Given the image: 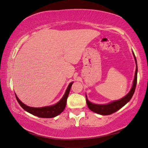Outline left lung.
I'll use <instances>...</instances> for the list:
<instances>
[{"mask_svg":"<svg viewBox=\"0 0 148 148\" xmlns=\"http://www.w3.org/2000/svg\"><path fill=\"white\" fill-rule=\"evenodd\" d=\"M133 55L134 56L135 61L136 63V72H135V76L133 82V85L132 88L127 95H126L125 97L122 98L120 100H117L115 101H113L111 103L107 104V105H97L92 103L89 101L87 99V96L86 95V103L87 105H88V107L89 109H90L91 111L93 112H95L96 113L102 114V115H109V114H111L116 111H118L121 109V108L123 107V106L127 103L131 99V98L134 95V93L135 90H136V83H137V72H138V66H137V61L136 58L134 55V53L133 52Z\"/></svg>","mask_w":148,"mask_h":148,"instance_id":"obj_1","label":"left lung"}]
</instances>
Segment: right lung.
I'll use <instances>...</instances> for the list:
<instances>
[{
	"label": "right lung",
	"instance_id": "add662e5",
	"mask_svg": "<svg viewBox=\"0 0 148 148\" xmlns=\"http://www.w3.org/2000/svg\"><path fill=\"white\" fill-rule=\"evenodd\" d=\"M73 82L70 83L68 88L66 89V91L64 93V96L62 98L58 101L57 103L55 105H52V106H49V107H40V108H35V107H28L25 104H23V103L21 102V101L18 99V97L16 95V99H17L18 103L20 105V106L22 107L25 111L29 112L32 114H34L35 116H37L38 117H41V118H53L56 116L58 115V114L61 113V112L64 111L66 105V101L68 96H69L70 88L72 85Z\"/></svg>",
	"mask_w": 148,
	"mask_h": 148
}]
</instances>
